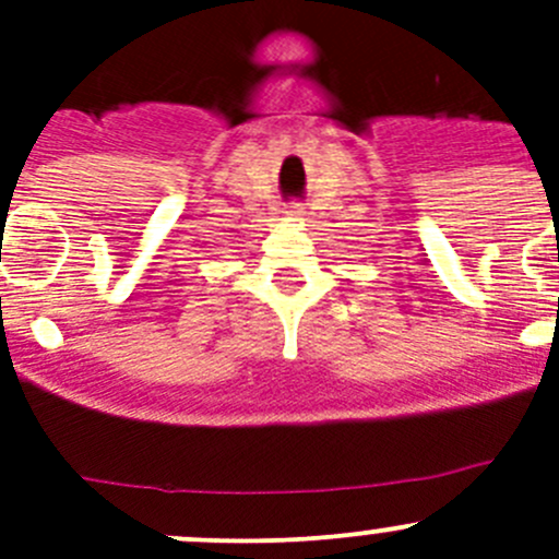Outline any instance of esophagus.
<instances>
[{"instance_id": "esophagus-1", "label": "esophagus", "mask_w": 559, "mask_h": 559, "mask_svg": "<svg viewBox=\"0 0 559 559\" xmlns=\"http://www.w3.org/2000/svg\"><path fill=\"white\" fill-rule=\"evenodd\" d=\"M286 213H292V216H300L302 207L300 205H289V211H286Z\"/></svg>"}]
</instances>
